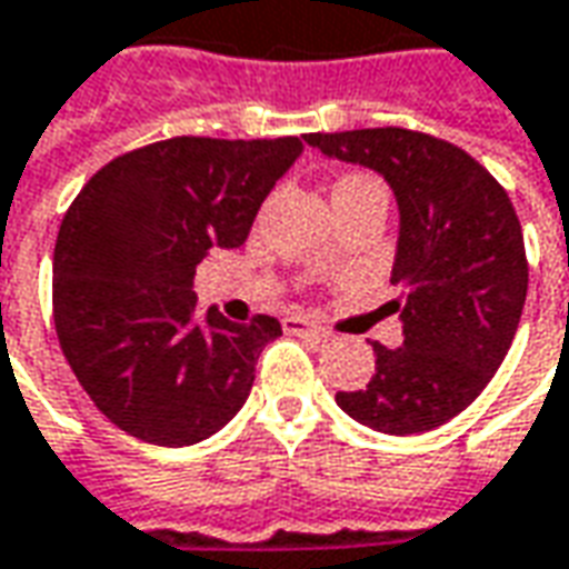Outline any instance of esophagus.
<instances>
[{"label":"esophagus","instance_id":"obj_1","mask_svg":"<svg viewBox=\"0 0 569 569\" xmlns=\"http://www.w3.org/2000/svg\"><path fill=\"white\" fill-rule=\"evenodd\" d=\"M283 330L286 333H311V337H318V340L327 337V330H323V327H318L315 321H308V318H302V315H286Z\"/></svg>","mask_w":569,"mask_h":569}]
</instances>
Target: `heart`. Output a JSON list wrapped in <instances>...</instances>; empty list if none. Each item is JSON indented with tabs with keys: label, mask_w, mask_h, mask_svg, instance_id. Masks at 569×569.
Segmentation results:
<instances>
[{
	"label": "heart",
	"mask_w": 569,
	"mask_h": 569,
	"mask_svg": "<svg viewBox=\"0 0 569 569\" xmlns=\"http://www.w3.org/2000/svg\"><path fill=\"white\" fill-rule=\"evenodd\" d=\"M352 179H365V176H346V179H340V182H352Z\"/></svg>",
	"instance_id": "1"
}]
</instances>
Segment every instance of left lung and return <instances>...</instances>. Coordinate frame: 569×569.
Instances as JSON below:
<instances>
[{
	"instance_id": "1",
	"label": "left lung",
	"mask_w": 569,
	"mask_h": 569,
	"mask_svg": "<svg viewBox=\"0 0 569 569\" xmlns=\"http://www.w3.org/2000/svg\"><path fill=\"white\" fill-rule=\"evenodd\" d=\"M323 157L375 169L400 210L390 283L402 343H375L365 390L337 393L349 419L421 435L485 390L513 343L529 267L517 210L466 150L409 128L305 134Z\"/></svg>"
}]
</instances>
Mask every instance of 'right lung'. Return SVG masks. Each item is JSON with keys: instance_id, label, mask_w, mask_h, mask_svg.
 <instances>
[{"instance_id": "add662e5", "label": "right lung", "mask_w": 569, "mask_h": 569, "mask_svg": "<svg viewBox=\"0 0 569 569\" xmlns=\"http://www.w3.org/2000/svg\"><path fill=\"white\" fill-rule=\"evenodd\" d=\"M302 138H169L116 157L69 207L52 318L78 383L116 428L157 447L217 435L246 406L277 318L226 321L191 292L213 248H239L302 157Z\"/></svg>"}]
</instances>
